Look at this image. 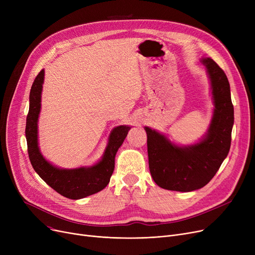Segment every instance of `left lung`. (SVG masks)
<instances>
[{"mask_svg": "<svg viewBox=\"0 0 255 255\" xmlns=\"http://www.w3.org/2000/svg\"><path fill=\"white\" fill-rule=\"evenodd\" d=\"M211 82L213 118L203 139L179 146L161 133L144 127L148 136L149 167L154 182L163 189L189 192L206 186L230 152L234 125V105L229 79L210 58H203Z\"/></svg>", "mask_w": 255, "mask_h": 255, "instance_id": "8db88e82", "label": "left lung"}]
</instances>
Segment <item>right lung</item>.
<instances>
[{
	"mask_svg": "<svg viewBox=\"0 0 255 255\" xmlns=\"http://www.w3.org/2000/svg\"><path fill=\"white\" fill-rule=\"evenodd\" d=\"M43 80L44 70L42 69L36 76L30 92V109L26 117L25 138L31 164L40 178L53 190L67 198L79 199L95 194L104 189L110 183L115 169L116 154L126 138L130 127L121 125L112 131L102 159L95 165L74 169L56 167L42 156L38 146L37 125L41 109Z\"/></svg>",
	"mask_w": 255,
	"mask_h": 255,
	"instance_id": "obj_1",
	"label": "right lung"
}]
</instances>
